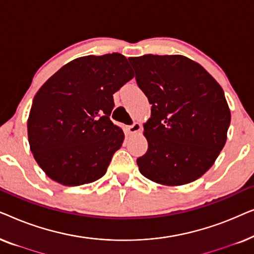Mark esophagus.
I'll return each mask as SVG.
<instances>
[{"label":"esophagus","mask_w":254,"mask_h":254,"mask_svg":"<svg viewBox=\"0 0 254 254\" xmlns=\"http://www.w3.org/2000/svg\"><path fill=\"white\" fill-rule=\"evenodd\" d=\"M141 128H142L141 124L135 123L134 125H131V126H126L125 127V129H126L127 134H135V133H137V131H140Z\"/></svg>","instance_id":"1"}]
</instances>
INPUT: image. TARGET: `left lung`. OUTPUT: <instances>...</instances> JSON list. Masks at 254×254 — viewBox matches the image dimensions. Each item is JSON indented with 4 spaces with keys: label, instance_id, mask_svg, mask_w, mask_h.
I'll use <instances>...</instances> for the list:
<instances>
[{
    "label": "left lung",
    "instance_id": "1",
    "mask_svg": "<svg viewBox=\"0 0 254 254\" xmlns=\"http://www.w3.org/2000/svg\"><path fill=\"white\" fill-rule=\"evenodd\" d=\"M151 104L143 124L148 151L140 172L164 186L192 183L211 168L227 142L230 109L216 79L183 55L129 58Z\"/></svg>",
    "mask_w": 254,
    "mask_h": 254
}]
</instances>
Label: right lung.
Returning <instances> with one entry per match:
<instances>
[{
	"label": "right lung",
	"instance_id": "right-lung-1",
	"mask_svg": "<svg viewBox=\"0 0 254 254\" xmlns=\"http://www.w3.org/2000/svg\"><path fill=\"white\" fill-rule=\"evenodd\" d=\"M133 77L123 54L88 55L68 62L38 90L27 136L34 159L52 180L79 186L105 175L125 140L110 119L113 93Z\"/></svg>",
	"mask_w": 254,
	"mask_h": 254
}]
</instances>
